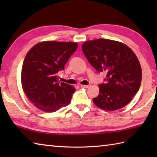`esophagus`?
<instances>
[{"instance_id": "34e87169", "label": "esophagus", "mask_w": 157, "mask_h": 157, "mask_svg": "<svg viewBox=\"0 0 157 157\" xmlns=\"http://www.w3.org/2000/svg\"><path fill=\"white\" fill-rule=\"evenodd\" d=\"M80 86L82 88H85V89H87L89 87V85H84V84H81Z\"/></svg>"}]
</instances>
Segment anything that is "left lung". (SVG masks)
Instances as JSON below:
<instances>
[{
	"instance_id": "left-lung-1",
	"label": "left lung",
	"mask_w": 157,
	"mask_h": 157,
	"mask_svg": "<svg viewBox=\"0 0 157 157\" xmlns=\"http://www.w3.org/2000/svg\"><path fill=\"white\" fill-rule=\"evenodd\" d=\"M82 49L98 72L107 73V82L99 84V94L93 99L94 104L107 111L125 107L141 83L142 70L135 53L121 42L105 39L85 41Z\"/></svg>"
}]
</instances>
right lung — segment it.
I'll return each instance as SVG.
<instances>
[{
	"label": "right lung",
	"instance_id": "add662e5",
	"mask_svg": "<svg viewBox=\"0 0 157 157\" xmlns=\"http://www.w3.org/2000/svg\"><path fill=\"white\" fill-rule=\"evenodd\" d=\"M73 42L43 41L28 52L21 71L23 91L36 108L55 112L71 102L75 91L71 85L58 81L57 73L64 70L69 58L75 52Z\"/></svg>",
	"mask_w": 157,
	"mask_h": 157
}]
</instances>
